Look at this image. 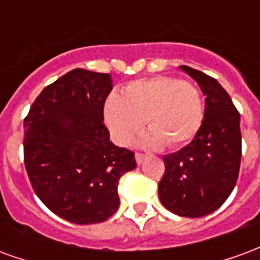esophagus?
I'll return each mask as SVG.
<instances>
[{"label": "esophagus", "mask_w": 260, "mask_h": 260, "mask_svg": "<svg viewBox=\"0 0 260 260\" xmlns=\"http://www.w3.org/2000/svg\"><path fill=\"white\" fill-rule=\"evenodd\" d=\"M146 154H143V153H136L135 154V158H136V163L138 164H142L145 160H146Z\"/></svg>", "instance_id": "1"}]
</instances>
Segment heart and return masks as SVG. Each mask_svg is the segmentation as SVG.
Masks as SVG:
<instances>
[{
    "label": "heart",
    "instance_id": "obj_1",
    "mask_svg": "<svg viewBox=\"0 0 260 260\" xmlns=\"http://www.w3.org/2000/svg\"><path fill=\"white\" fill-rule=\"evenodd\" d=\"M205 117L201 91L177 78L160 76L134 80L122 94L111 93L104 103V122L115 142L126 145L143 126L142 146L180 147L192 141Z\"/></svg>",
    "mask_w": 260,
    "mask_h": 260
}]
</instances>
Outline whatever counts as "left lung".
Instances as JSON below:
<instances>
[{"label":"left lung","instance_id":"8db88e82","mask_svg":"<svg viewBox=\"0 0 260 260\" xmlns=\"http://www.w3.org/2000/svg\"><path fill=\"white\" fill-rule=\"evenodd\" d=\"M198 82L205 99V117L191 143L164 156L166 171L158 198L166 209L182 217H203L227 201L241 164L240 113L217 80L181 65Z\"/></svg>","mask_w":260,"mask_h":260}]
</instances>
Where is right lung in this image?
I'll return each mask as SVG.
<instances>
[{
  "label": "right lung",
  "instance_id": "1",
  "mask_svg": "<svg viewBox=\"0 0 260 260\" xmlns=\"http://www.w3.org/2000/svg\"><path fill=\"white\" fill-rule=\"evenodd\" d=\"M110 74L72 69L44 87L23 121V154L39 199L75 224L106 221L118 210L119 178L135 153L110 141L104 103Z\"/></svg>",
  "mask_w": 260,
  "mask_h": 260
}]
</instances>
